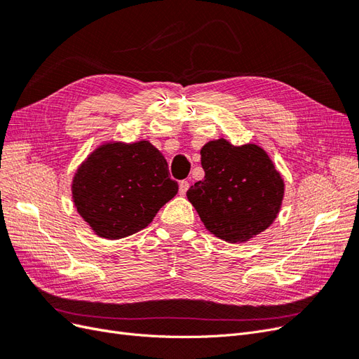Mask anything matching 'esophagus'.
Wrapping results in <instances>:
<instances>
[{
  "instance_id": "34e87169",
  "label": "esophagus",
  "mask_w": 359,
  "mask_h": 359,
  "mask_svg": "<svg viewBox=\"0 0 359 359\" xmlns=\"http://www.w3.org/2000/svg\"><path fill=\"white\" fill-rule=\"evenodd\" d=\"M189 187H190L189 181H181V182H180V194H182V196H184V194L187 193Z\"/></svg>"
}]
</instances>
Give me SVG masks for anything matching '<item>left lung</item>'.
Masks as SVG:
<instances>
[{
  "mask_svg": "<svg viewBox=\"0 0 359 359\" xmlns=\"http://www.w3.org/2000/svg\"><path fill=\"white\" fill-rule=\"evenodd\" d=\"M205 178L187 198L206 229L227 243H245L273 224L285 182L265 151L255 145L210 140L201 149Z\"/></svg>",
  "mask_w": 359,
  "mask_h": 359,
  "instance_id": "left-lung-1",
  "label": "left lung"
}]
</instances>
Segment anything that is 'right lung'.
Returning <instances> with one entry per match:
<instances>
[{
  "label": "right lung",
  "instance_id": "1",
  "mask_svg": "<svg viewBox=\"0 0 359 359\" xmlns=\"http://www.w3.org/2000/svg\"><path fill=\"white\" fill-rule=\"evenodd\" d=\"M177 193L166 158L148 140L99 147L76 170L72 184L76 210L106 240L142 231Z\"/></svg>",
  "mask_w": 359,
  "mask_h": 359
}]
</instances>
